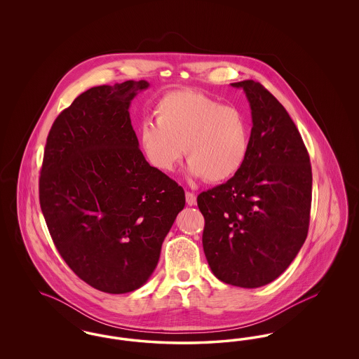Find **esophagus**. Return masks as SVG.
I'll use <instances>...</instances> for the list:
<instances>
[{"mask_svg": "<svg viewBox=\"0 0 359 359\" xmlns=\"http://www.w3.org/2000/svg\"><path fill=\"white\" fill-rule=\"evenodd\" d=\"M186 202L188 205H196V195L194 192H186Z\"/></svg>", "mask_w": 359, "mask_h": 359, "instance_id": "obj_1", "label": "esophagus"}]
</instances>
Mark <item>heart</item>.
Masks as SVG:
<instances>
[{"mask_svg": "<svg viewBox=\"0 0 359 359\" xmlns=\"http://www.w3.org/2000/svg\"><path fill=\"white\" fill-rule=\"evenodd\" d=\"M154 118L142 123L140 141L156 170L171 172L184 149L188 172L210 183L226 182L243 167L250 148V123L237 106L177 90L158 100Z\"/></svg>", "mask_w": 359, "mask_h": 359, "instance_id": "1", "label": "heart"}]
</instances>
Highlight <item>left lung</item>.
Segmentation results:
<instances>
[{
	"mask_svg": "<svg viewBox=\"0 0 359 359\" xmlns=\"http://www.w3.org/2000/svg\"><path fill=\"white\" fill-rule=\"evenodd\" d=\"M231 86L243 88L250 103V148L236 176L198 196L202 242L217 278L258 288L290 266L307 238L312 171L284 106L255 81Z\"/></svg>",
	"mask_w": 359,
	"mask_h": 359,
	"instance_id": "8db88e82",
	"label": "left lung"
}]
</instances>
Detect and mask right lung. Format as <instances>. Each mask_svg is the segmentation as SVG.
I'll list each match as a JSON object with an SVG mask.
<instances>
[{
    "instance_id": "add662e5",
    "label": "right lung",
    "mask_w": 359,
    "mask_h": 359,
    "mask_svg": "<svg viewBox=\"0 0 359 359\" xmlns=\"http://www.w3.org/2000/svg\"><path fill=\"white\" fill-rule=\"evenodd\" d=\"M147 81L91 87L53 122L39 179L40 207L59 255L95 290L144 285L186 205L184 189L138 148L129 106Z\"/></svg>"
}]
</instances>
